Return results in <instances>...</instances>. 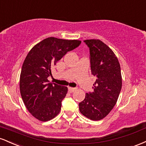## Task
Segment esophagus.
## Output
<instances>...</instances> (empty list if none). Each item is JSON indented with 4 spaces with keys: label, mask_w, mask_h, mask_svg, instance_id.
<instances>
[{
    "label": "esophagus",
    "mask_w": 146,
    "mask_h": 146,
    "mask_svg": "<svg viewBox=\"0 0 146 146\" xmlns=\"http://www.w3.org/2000/svg\"><path fill=\"white\" fill-rule=\"evenodd\" d=\"M77 90V88H73V87H68V91L70 93H73V92Z\"/></svg>",
    "instance_id": "obj_1"
}]
</instances>
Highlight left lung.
I'll return each instance as SVG.
<instances>
[{"mask_svg":"<svg viewBox=\"0 0 146 146\" xmlns=\"http://www.w3.org/2000/svg\"><path fill=\"white\" fill-rule=\"evenodd\" d=\"M89 47L91 73L96 77L93 93L79 104L84 116L93 121L104 119L116 104L121 89V68L109 46L98 39L84 41Z\"/></svg>","mask_w":146,"mask_h":146,"instance_id":"obj_1","label":"left lung"}]
</instances>
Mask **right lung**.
<instances>
[{
  "instance_id": "1",
  "label": "right lung",
  "mask_w": 146,
  "mask_h": 146,
  "mask_svg": "<svg viewBox=\"0 0 146 146\" xmlns=\"http://www.w3.org/2000/svg\"><path fill=\"white\" fill-rule=\"evenodd\" d=\"M80 44L78 40L50 37L28 53L22 66L20 91L26 108L37 119L47 121L59 114L68 88L48 82L47 78L57 62Z\"/></svg>"
}]
</instances>
